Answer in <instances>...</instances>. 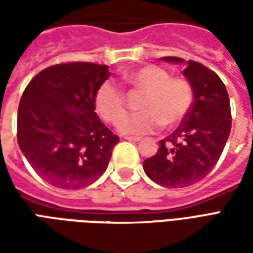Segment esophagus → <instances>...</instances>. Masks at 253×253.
Wrapping results in <instances>:
<instances>
[{
  "instance_id": "1",
  "label": "esophagus",
  "mask_w": 253,
  "mask_h": 253,
  "mask_svg": "<svg viewBox=\"0 0 253 253\" xmlns=\"http://www.w3.org/2000/svg\"><path fill=\"white\" fill-rule=\"evenodd\" d=\"M125 139H127V141H131V142H139V141H141V138L139 137H125Z\"/></svg>"
}]
</instances>
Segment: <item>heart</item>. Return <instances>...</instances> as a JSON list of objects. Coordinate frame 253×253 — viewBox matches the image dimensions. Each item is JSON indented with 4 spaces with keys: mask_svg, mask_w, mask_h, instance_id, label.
Returning <instances> with one entry per match:
<instances>
[{
    "mask_svg": "<svg viewBox=\"0 0 253 253\" xmlns=\"http://www.w3.org/2000/svg\"><path fill=\"white\" fill-rule=\"evenodd\" d=\"M127 83L146 92L138 115H126L118 122V131L126 135L152 134L164 125L168 128L183 122L192 103V89L183 78L170 77L157 65H145L125 74ZM94 104L107 122H116L125 112V94L115 84L105 81L96 92Z\"/></svg>",
    "mask_w": 253,
    "mask_h": 253,
    "instance_id": "b5f03b06",
    "label": "heart"
}]
</instances>
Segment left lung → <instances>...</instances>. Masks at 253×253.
Wrapping results in <instances>:
<instances>
[{"label": "left lung", "instance_id": "8db88e82", "mask_svg": "<svg viewBox=\"0 0 253 253\" xmlns=\"http://www.w3.org/2000/svg\"><path fill=\"white\" fill-rule=\"evenodd\" d=\"M164 62L183 65L194 101L183 123L160 141L153 157L143 161L150 180L163 187H188L206 177L222 154L232 118L225 85L215 73L195 61L164 57Z\"/></svg>", "mask_w": 253, "mask_h": 253}]
</instances>
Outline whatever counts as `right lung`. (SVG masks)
<instances>
[{"label":"right lung","instance_id":"1","mask_svg":"<svg viewBox=\"0 0 253 253\" xmlns=\"http://www.w3.org/2000/svg\"><path fill=\"white\" fill-rule=\"evenodd\" d=\"M107 65H54L31 80L20 100L17 142L42 179L78 190L103 175L119 142L94 112V97L110 77Z\"/></svg>","mask_w":253,"mask_h":253}]
</instances>
